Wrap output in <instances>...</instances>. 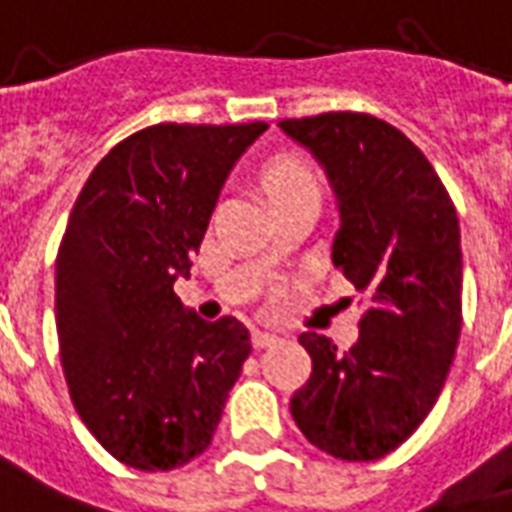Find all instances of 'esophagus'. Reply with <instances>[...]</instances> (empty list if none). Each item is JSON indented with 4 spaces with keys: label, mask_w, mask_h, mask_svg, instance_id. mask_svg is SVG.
I'll list each match as a JSON object with an SVG mask.
<instances>
[{
    "label": "esophagus",
    "mask_w": 512,
    "mask_h": 512,
    "mask_svg": "<svg viewBox=\"0 0 512 512\" xmlns=\"http://www.w3.org/2000/svg\"><path fill=\"white\" fill-rule=\"evenodd\" d=\"M279 342V333L274 331H255L252 333V344H255L257 350H263V347H271V344Z\"/></svg>",
    "instance_id": "esophagus-1"
}]
</instances>
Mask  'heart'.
<instances>
[{"mask_svg": "<svg viewBox=\"0 0 512 512\" xmlns=\"http://www.w3.org/2000/svg\"><path fill=\"white\" fill-rule=\"evenodd\" d=\"M268 187H271L276 198H282V195L301 192V189H317V184H314V176L309 173V168H304L301 162L282 160L268 170Z\"/></svg>", "mask_w": 512, "mask_h": 512, "instance_id": "heart-1", "label": "heart"}]
</instances>
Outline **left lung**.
Here are the masks:
<instances>
[{
  "label": "left lung",
  "instance_id": "obj_1",
  "mask_svg": "<svg viewBox=\"0 0 512 512\" xmlns=\"http://www.w3.org/2000/svg\"><path fill=\"white\" fill-rule=\"evenodd\" d=\"M323 168L339 230L333 263L369 298L358 342L301 333L312 374L290 399L298 429L342 461H374L418 429L461 333V230L423 151L388 121L323 113L279 121Z\"/></svg>",
  "mask_w": 512,
  "mask_h": 512
}]
</instances>
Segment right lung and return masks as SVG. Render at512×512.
Wrapping results in <instances>:
<instances>
[{"label": "right lung", "instance_id": "add662e5", "mask_svg": "<svg viewBox=\"0 0 512 512\" xmlns=\"http://www.w3.org/2000/svg\"><path fill=\"white\" fill-rule=\"evenodd\" d=\"M268 124H157L113 146L75 200L56 255V331L86 429L127 467L168 472L211 445L252 352L236 317L173 293L230 170Z\"/></svg>", "mask_w": 512, "mask_h": 512}]
</instances>
